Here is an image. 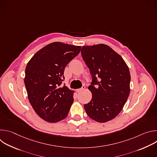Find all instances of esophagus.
I'll return each instance as SVG.
<instances>
[{"label":"esophagus","mask_w":157,"mask_h":157,"mask_svg":"<svg viewBox=\"0 0 157 157\" xmlns=\"http://www.w3.org/2000/svg\"><path fill=\"white\" fill-rule=\"evenodd\" d=\"M85 87H86V86H85L84 85H83L81 88L76 89V92H77V93H80V92H81L82 90H84V89H85Z\"/></svg>","instance_id":"34e87169"}]
</instances>
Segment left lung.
<instances>
[{
    "label": "left lung",
    "mask_w": 157,
    "mask_h": 157,
    "mask_svg": "<svg viewBox=\"0 0 157 157\" xmlns=\"http://www.w3.org/2000/svg\"><path fill=\"white\" fill-rule=\"evenodd\" d=\"M81 55L92 75L88 89L92 99L84 107L88 116L98 122L115 118L130 94V75L121 56L104 44L83 46Z\"/></svg>",
    "instance_id": "left-lung-1"
}]
</instances>
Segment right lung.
Returning <instances> with one entry per match:
<instances>
[{"mask_svg": "<svg viewBox=\"0 0 157 157\" xmlns=\"http://www.w3.org/2000/svg\"><path fill=\"white\" fill-rule=\"evenodd\" d=\"M80 50V46L53 42L27 63L24 82L28 98L35 113L47 122H59L68 114L74 92L61 84L66 66Z\"/></svg>", "mask_w": 157, "mask_h": 157, "instance_id": "add662e5", "label": "right lung"}]
</instances>
